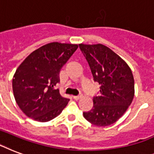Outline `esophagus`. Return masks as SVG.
<instances>
[{"instance_id": "34e87169", "label": "esophagus", "mask_w": 154, "mask_h": 154, "mask_svg": "<svg viewBox=\"0 0 154 154\" xmlns=\"http://www.w3.org/2000/svg\"><path fill=\"white\" fill-rule=\"evenodd\" d=\"M72 97H73V99H75V100H79L80 98H82V94H80L78 96H72Z\"/></svg>"}]
</instances>
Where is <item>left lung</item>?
Returning <instances> with one entry per match:
<instances>
[{
    "instance_id": "obj_1",
    "label": "left lung",
    "mask_w": 154,
    "mask_h": 154,
    "mask_svg": "<svg viewBox=\"0 0 154 154\" xmlns=\"http://www.w3.org/2000/svg\"><path fill=\"white\" fill-rule=\"evenodd\" d=\"M94 82L100 85L94 106L84 112L85 119L97 126L113 124L124 114L134 97V79L129 65L117 53L101 44H80Z\"/></svg>"
}]
</instances>
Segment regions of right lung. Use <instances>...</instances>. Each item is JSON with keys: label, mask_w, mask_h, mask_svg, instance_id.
Listing matches in <instances>:
<instances>
[{"label": "right lung", "mask_w": 154, "mask_h": 154, "mask_svg": "<svg viewBox=\"0 0 154 154\" xmlns=\"http://www.w3.org/2000/svg\"><path fill=\"white\" fill-rule=\"evenodd\" d=\"M77 45L52 42L30 53L16 70L13 91L16 102L27 117L45 122L60 114L69 101L59 89L60 69Z\"/></svg>", "instance_id": "1"}]
</instances>
